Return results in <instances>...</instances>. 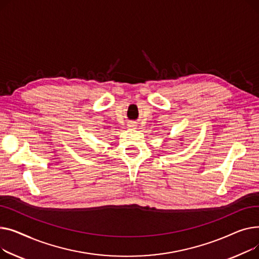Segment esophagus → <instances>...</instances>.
I'll use <instances>...</instances> for the list:
<instances>
[{
	"label": "esophagus",
	"mask_w": 259,
	"mask_h": 259,
	"mask_svg": "<svg viewBox=\"0 0 259 259\" xmlns=\"http://www.w3.org/2000/svg\"><path fill=\"white\" fill-rule=\"evenodd\" d=\"M130 126H132V127H133V126H136V125H135V123H131V124H130Z\"/></svg>",
	"instance_id": "obj_1"
}]
</instances>
